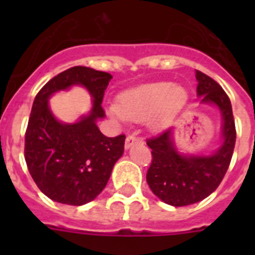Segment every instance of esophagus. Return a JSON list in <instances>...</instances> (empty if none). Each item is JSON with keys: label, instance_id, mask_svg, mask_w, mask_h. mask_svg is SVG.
<instances>
[{"label": "esophagus", "instance_id": "obj_1", "mask_svg": "<svg viewBox=\"0 0 255 255\" xmlns=\"http://www.w3.org/2000/svg\"><path fill=\"white\" fill-rule=\"evenodd\" d=\"M136 143H143V139H141V137H139V136H136L135 133L128 135L127 139H126V148L132 147V145Z\"/></svg>", "mask_w": 255, "mask_h": 255}]
</instances>
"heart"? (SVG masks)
Instances as JSON below:
<instances>
[{
  "mask_svg": "<svg viewBox=\"0 0 255 255\" xmlns=\"http://www.w3.org/2000/svg\"><path fill=\"white\" fill-rule=\"evenodd\" d=\"M188 99L185 88L170 82H159L136 87L120 96L119 106L110 112L120 120L141 122L151 116L153 124H163L176 114Z\"/></svg>",
  "mask_w": 255,
  "mask_h": 255,
  "instance_id": "obj_1",
  "label": "heart"
}]
</instances>
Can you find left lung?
<instances>
[{
  "label": "left lung",
  "mask_w": 255,
  "mask_h": 255,
  "mask_svg": "<svg viewBox=\"0 0 255 255\" xmlns=\"http://www.w3.org/2000/svg\"><path fill=\"white\" fill-rule=\"evenodd\" d=\"M196 78L197 95L201 96L202 103L216 104L221 111L224 143L210 156H182L173 145L172 129L147 140L152 149L148 185L161 201L173 206L196 204L213 193L229 168L236 145V124L229 96L206 74L197 70Z\"/></svg>",
  "instance_id": "8db88e82"
}]
</instances>
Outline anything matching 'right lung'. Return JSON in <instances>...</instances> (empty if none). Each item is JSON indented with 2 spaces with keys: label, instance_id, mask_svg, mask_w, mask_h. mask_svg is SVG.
Returning a JSON list of instances; mask_svg holds the SVG:
<instances>
[{
  "label": "right lung",
  "instance_id": "add662e5",
  "mask_svg": "<svg viewBox=\"0 0 255 255\" xmlns=\"http://www.w3.org/2000/svg\"><path fill=\"white\" fill-rule=\"evenodd\" d=\"M111 78L104 71L75 66L50 79L34 99L25 133L26 165L42 193L54 201L75 206L92 201L123 155L126 135L107 137L96 126V119L104 116L102 102ZM73 84L90 91L92 114L75 125L59 124L47 100Z\"/></svg>",
  "mask_w": 255,
  "mask_h": 255
}]
</instances>
